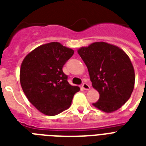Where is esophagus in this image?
I'll list each match as a JSON object with an SVG mask.
<instances>
[{"label": "esophagus", "mask_w": 146, "mask_h": 146, "mask_svg": "<svg viewBox=\"0 0 146 146\" xmlns=\"http://www.w3.org/2000/svg\"><path fill=\"white\" fill-rule=\"evenodd\" d=\"M82 88L84 90H89L90 89V86H89V85H88L86 82H84V83H82Z\"/></svg>", "instance_id": "obj_1"}]
</instances>
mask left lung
I'll return each mask as SVG.
<instances>
[{
    "label": "left lung",
    "instance_id": "obj_1",
    "mask_svg": "<svg viewBox=\"0 0 146 146\" xmlns=\"http://www.w3.org/2000/svg\"><path fill=\"white\" fill-rule=\"evenodd\" d=\"M78 53L86 65L94 89L99 99L93 105L111 113L121 108L131 96L135 73L127 54L113 44L95 42Z\"/></svg>",
    "mask_w": 146,
    "mask_h": 146
}]
</instances>
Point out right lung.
I'll return each mask as SVG.
<instances>
[{"label":"right lung","instance_id":"right-lung-1","mask_svg":"<svg viewBox=\"0 0 146 146\" xmlns=\"http://www.w3.org/2000/svg\"><path fill=\"white\" fill-rule=\"evenodd\" d=\"M73 53L59 42H50L33 50L22 63V89L29 101L46 115H57L66 110L80 91L78 86L70 85L62 70Z\"/></svg>","mask_w":146,"mask_h":146}]
</instances>
